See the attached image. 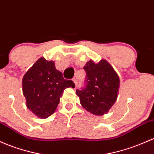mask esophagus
<instances>
[{"mask_svg":"<svg viewBox=\"0 0 154 154\" xmlns=\"http://www.w3.org/2000/svg\"><path fill=\"white\" fill-rule=\"evenodd\" d=\"M72 81H73V83L74 84H75V86H77V84H78V82H77V80L75 79H72Z\"/></svg>","mask_w":154,"mask_h":154,"instance_id":"34e87169","label":"esophagus"}]
</instances>
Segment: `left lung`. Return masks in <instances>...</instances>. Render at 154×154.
I'll return each instance as SVG.
<instances>
[{
    "label": "left lung",
    "instance_id": "left-lung-1",
    "mask_svg": "<svg viewBox=\"0 0 154 154\" xmlns=\"http://www.w3.org/2000/svg\"><path fill=\"white\" fill-rule=\"evenodd\" d=\"M86 73L85 86L77 89L81 105L96 116L106 113L116 101L120 81L118 74L105 60H92L84 67Z\"/></svg>",
    "mask_w": 154,
    "mask_h": 154
}]
</instances>
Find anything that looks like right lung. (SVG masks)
I'll return each instance as SVG.
<instances>
[{
    "instance_id": "add662e5",
    "label": "right lung",
    "mask_w": 154,
    "mask_h": 154,
    "mask_svg": "<svg viewBox=\"0 0 154 154\" xmlns=\"http://www.w3.org/2000/svg\"><path fill=\"white\" fill-rule=\"evenodd\" d=\"M75 87L71 80L64 79L54 61L40 58L27 70L22 79L26 105L34 114L46 119L54 113L60 98L66 88Z\"/></svg>"
}]
</instances>
